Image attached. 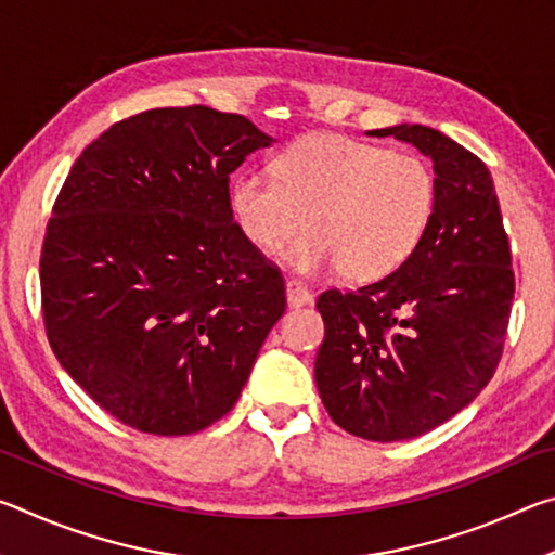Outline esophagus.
<instances>
[{
    "label": "esophagus",
    "instance_id": "34e87169",
    "mask_svg": "<svg viewBox=\"0 0 555 555\" xmlns=\"http://www.w3.org/2000/svg\"><path fill=\"white\" fill-rule=\"evenodd\" d=\"M286 300H288V306H294V308L308 306V304H313V294L308 291V286L300 284V281L288 279L286 281Z\"/></svg>",
    "mask_w": 555,
    "mask_h": 555
}]
</instances>
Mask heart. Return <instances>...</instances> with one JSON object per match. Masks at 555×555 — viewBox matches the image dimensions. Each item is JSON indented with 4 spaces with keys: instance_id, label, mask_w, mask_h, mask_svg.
Listing matches in <instances>:
<instances>
[{
    "instance_id": "obj_1",
    "label": "heart",
    "mask_w": 555,
    "mask_h": 555,
    "mask_svg": "<svg viewBox=\"0 0 555 555\" xmlns=\"http://www.w3.org/2000/svg\"><path fill=\"white\" fill-rule=\"evenodd\" d=\"M230 203L255 247L274 251L306 228L288 251L300 274L340 269L350 281L397 271L428 232L436 212V176L421 156L313 134L276 158L274 176L244 171Z\"/></svg>"
}]
</instances>
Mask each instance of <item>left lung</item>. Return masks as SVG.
I'll list each match as a JSON object with an SVG mask.
<instances>
[{"mask_svg": "<svg viewBox=\"0 0 555 555\" xmlns=\"http://www.w3.org/2000/svg\"><path fill=\"white\" fill-rule=\"evenodd\" d=\"M430 156L436 212L389 276L315 300L325 337L315 384L325 411L364 440H406L463 411L494 377L514 300L509 237L487 166L421 125L374 129Z\"/></svg>", "mask_w": 555, "mask_h": 555, "instance_id": "8db88e82", "label": "left lung"}]
</instances>
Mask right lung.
Returning <instances> with one entry per match:
<instances>
[{
    "label": "right lung",
    "mask_w": 555,
    "mask_h": 555,
    "mask_svg": "<svg viewBox=\"0 0 555 555\" xmlns=\"http://www.w3.org/2000/svg\"><path fill=\"white\" fill-rule=\"evenodd\" d=\"M269 144L242 115L158 107L102 131L65 178L41 247L46 335L125 426H212L284 315V276L230 205L232 171Z\"/></svg>",
    "instance_id": "right-lung-1"
}]
</instances>
